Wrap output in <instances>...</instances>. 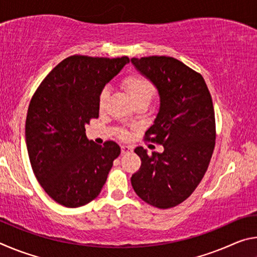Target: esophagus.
<instances>
[{
	"mask_svg": "<svg viewBox=\"0 0 257 257\" xmlns=\"http://www.w3.org/2000/svg\"><path fill=\"white\" fill-rule=\"evenodd\" d=\"M133 151V147L129 146V145H122L121 146V153L125 154V153H130V152Z\"/></svg>",
	"mask_w": 257,
	"mask_h": 257,
	"instance_id": "obj_1",
	"label": "esophagus"
}]
</instances>
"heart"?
Masks as SVG:
<instances>
[{
  "label": "heart",
  "instance_id": "b5f03b06",
  "mask_svg": "<svg viewBox=\"0 0 257 257\" xmlns=\"http://www.w3.org/2000/svg\"><path fill=\"white\" fill-rule=\"evenodd\" d=\"M121 86L128 94V96L132 99L134 104L136 103H147L149 104L152 98L155 96L156 88L149 78H146L143 75H138V73H134L125 77L121 82ZM108 93L106 89L102 90L101 95H99L98 104L99 107L103 108L107 101Z\"/></svg>",
  "mask_w": 257,
  "mask_h": 257
}]
</instances>
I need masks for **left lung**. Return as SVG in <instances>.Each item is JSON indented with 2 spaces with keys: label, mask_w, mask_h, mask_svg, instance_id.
<instances>
[{
  "label": "left lung",
  "mask_w": 257,
  "mask_h": 257,
  "mask_svg": "<svg viewBox=\"0 0 257 257\" xmlns=\"http://www.w3.org/2000/svg\"><path fill=\"white\" fill-rule=\"evenodd\" d=\"M132 63L153 82L160 108L145 139L163 145L162 153L135 149L142 160L132 185L143 201L158 208L177 206L196 189L215 145L212 97L198 72L170 56L133 58Z\"/></svg>",
  "instance_id": "8db88e82"
}]
</instances>
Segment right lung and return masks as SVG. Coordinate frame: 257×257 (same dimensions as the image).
Instances as JSON below:
<instances>
[{"mask_svg":"<svg viewBox=\"0 0 257 257\" xmlns=\"http://www.w3.org/2000/svg\"><path fill=\"white\" fill-rule=\"evenodd\" d=\"M129 62L72 55L60 62L35 92L26 119V144L35 177L49 196L79 207L101 193L113 161L114 142L95 144L85 125L98 118L99 95Z\"/></svg>","mask_w":257,"mask_h":257,"instance_id":"add662e5","label":"right lung"}]
</instances>
